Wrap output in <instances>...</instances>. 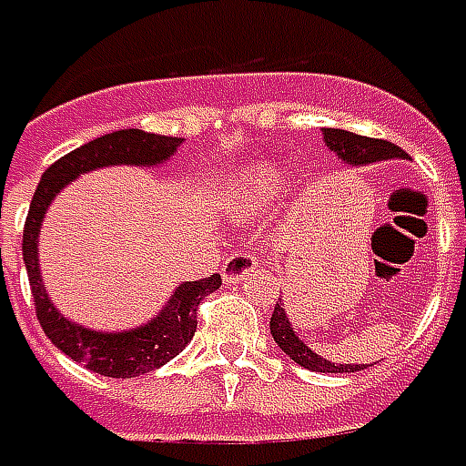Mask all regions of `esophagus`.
<instances>
[{"label": "esophagus", "mask_w": 466, "mask_h": 466, "mask_svg": "<svg viewBox=\"0 0 466 466\" xmlns=\"http://www.w3.org/2000/svg\"><path fill=\"white\" fill-rule=\"evenodd\" d=\"M259 267V257H255L252 252H234L224 259L222 275L227 282H234V279H242L244 275L255 272Z\"/></svg>", "instance_id": "1"}]
</instances>
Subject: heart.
I'll return each instance as SVG.
<instances>
[{
    "instance_id": "1",
    "label": "heart",
    "mask_w": 466,
    "mask_h": 466,
    "mask_svg": "<svg viewBox=\"0 0 466 466\" xmlns=\"http://www.w3.org/2000/svg\"><path fill=\"white\" fill-rule=\"evenodd\" d=\"M285 166L279 164H255L247 166L232 184V199L242 209H259L278 199L285 187Z\"/></svg>"
}]
</instances>
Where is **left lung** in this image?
Returning a JSON list of instances; mask_svg holds the SVG:
<instances>
[{"label": "left lung", "instance_id": "1", "mask_svg": "<svg viewBox=\"0 0 466 466\" xmlns=\"http://www.w3.org/2000/svg\"><path fill=\"white\" fill-rule=\"evenodd\" d=\"M323 136L325 143L330 146V151H335L338 158L350 161L353 166L386 161V158H406V154H403L399 146H393L389 141H380V138H366V136L340 131V128H325ZM269 333L275 338V343L282 348V353H288L295 363H300L302 369L318 370V373H353V370L366 369L363 363H330V360L318 356L315 350H310L308 343L300 340L298 333L292 330L282 302L275 305V312L269 318Z\"/></svg>", "mask_w": 466, "mask_h": 466}]
</instances>
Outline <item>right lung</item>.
I'll list each match as a JSON object with an SVG mask.
<instances>
[{
    "label": "right lung",
    "instance_id": "right-lung-1",
    "mask_svg": "<svg viewBox=\"0 0 466 466\" xmlns=\"http://www.w3.org/2000/svg\"><path fill=\"white\" fill-rule=\"evenodd\" d=\"M178 143H181V138L146 133L138 131V128H126V131L100 136L96 141H87L86 146L57 158L42 174L40 187H37L32 204H29L25 234H22V257H25V267H27L37 320H40L45 335L63 350L65 356L83 363L86 369L100 373V376L133 379V376L161 369L171 358H177L197 333L199 302L207 295H211L214 289H219L222 278L211 275V278L197 279V282L178 285L171 295V300L166 302L164 310L146 325H138L133 330H123V333H97V330H90V328H83V325L63 318L57 308L52 305L50 295L42 285L37 237H40L45 211L52 204V199L60 194V188L75 181L80 174L118 164L158 166L177 154Z\"/></svg>",
    "mask_w": 466,
    "mask_h": 466
}]
</instances>
